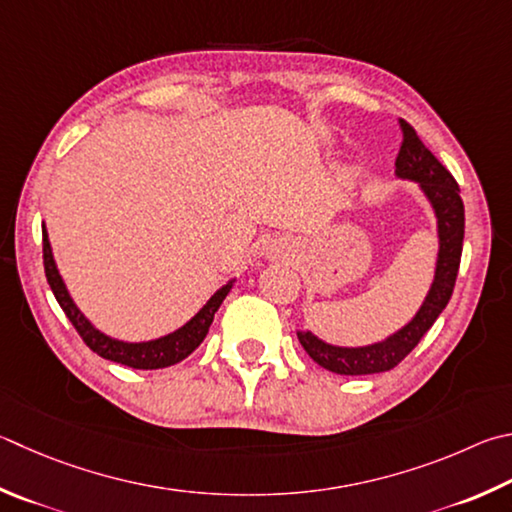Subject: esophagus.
I'll list each match as a JSON object with an SVG mask.
<instances>
[{"label":"esophagus","mask_w":512,"mask_h":512,"mask_svg":"<svg viewBox=\"0 0 512 512\" xmlns=\"http://www.w3.org/2000/svg\"><path fill=\"white\" fill-rule=\"evenodd\" d=\"M273 253H275V255H288V253H291V246H288V244H280V246L273 248Z\"/></svg>","instance_id":"esophagus-1"}]
</instances>
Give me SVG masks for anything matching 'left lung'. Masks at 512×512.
I'll return each instance as SVG.
<instances>
[{
  "label": "left lung",
  "instance_id": "obj_1",
  "mask_svg": "<svg viewBox=\"0 0 512 512\" xmlns=\"http://www.w3.org/2000/svg\"><path fill=\"white\" fill-rule=\"evenodd\" d=\"M401 127L403 145L398 152L394 174L398 179L416 183L434 212L436 237H439L434 280L414 318L380 342L362 347H340L318 338L311 329L297 331V340H300L304 351L320 367L340 376H367L394 369L418 345V340L425 336L427 329L448 306L454 282H457L463 232H466V212H463L459 185L416 136L414 127L405 120H401Z\"/></svg>",
  "mask_w": 512,
  "mask_h": 512
}]
</instances>
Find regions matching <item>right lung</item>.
<instances>
[{"label":"right lung","mask_w":512,"mask_h":512,"mask_svg":"<svg viewBox=\"0 0 512 512\" xmlns=\"http://www.w3.org/2000/svg\"><path fill=\"white\" fill-rule=\"evenodd\" d=\"M42 246H44L46 280H49L55 300H58V304L62 306V311L67 313V318L71 320L73 327H76L82 340L87 342V347L91 351H96L98 356H102L105 360L120 362V365L134 367V369H163V367L176 365V362H181L183 358H188L190 353L201 345L203 338L208 336V329L212 320H215V313L219 311L221 302L226 300L230 288L237 282V277H232V280H228L224 286L217 288V291L210 295V300L203 304L201 309L183 324V327L174 329L172 333H165V336L154 338V340L127 342V340L111 338L105 331L94 327L87 315L78 309V304L73 302L69 288L64 284L62 275L58 271V264H55L46 226H42Z\"/></svg>","instance_id":"1"}]
</instances>
